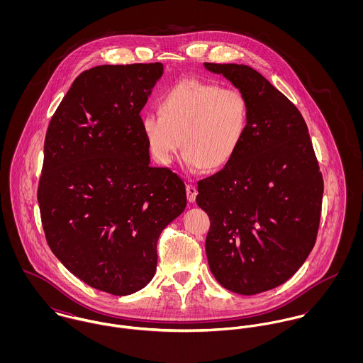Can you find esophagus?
<instances>
[{
	"label": "esophagus",
	"mask_w": 363,
	"mask_h": 363,
	"mask_svg": "<svg viewBox=\"0 0 363 363\" xmlns=\"http://www.w3.org/2000/svg\"><path fill=\"white\" fill-rule=\"evenodd\" d=\"M186 194H187L189 203H194L196 199H197V194H199L197 187L193 186V184H187V186H186Z\"/></svg>",
	"instance_id": "esophagus-1"
}]
</instances>
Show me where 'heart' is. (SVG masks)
I'll return each mask as SVG.
<instances>
[{
	"label": "heart",
	"instance_id": "obj_1",
	"mask_svg": "<svg viewBox=\"0 0 363 363\" xmlns=\"http://www.w3.org/2000/svg\"><path fill=\"white\" fill-rule=\"evenodd\" d=\"M159 111L141 117L150 155L169 166L179 150L191 172L220 169L238 155L249 127V102L236 88L215 82L184 79L160 98Z\"/></svg>",
	"mask_w": 363,
	"mask_h": 363
}]
</instances>
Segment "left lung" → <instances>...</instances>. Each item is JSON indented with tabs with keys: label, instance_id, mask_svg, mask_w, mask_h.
Returning a JSON list of instances; mask_svg holds the SVG:
<instances>
[{
	"label": "left lung",
	"instance_id": "left-lung-1",
	"mask_svg": "<svg viewBox=\"0 0 363 363\" xmlns=\"http://www.w3.org/2000/svg\"><path fill=\"white\" fill-rule=\"evenodd\" d=\"M249 102L245 141L230 163L199 182L197 204L209 216L206 240L215 279L240 295L288 281L315 243L323 176L308 125L284 94L243 64L204 62Z\"/></svg>",
	"mask_w": 363,
	"mask_h": 363
}]
</instances>
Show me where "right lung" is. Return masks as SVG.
I'll return each instance as SVG.
<instances>
[{"label":"right lung","instance_id":"obj_1","mask_svg":"<svg viewBox=\"0 0 363 363\" xmlns=\"http://www.w3.org/2000/svg\"><path fill=\"white\" fill-rule=\"evenodd\" d=\"M162 62L84 71L57 107L38 189L54 256L89 286L116 296L156 271L162 230L186 208L183 180L152 167L140 111Z\"/></svg>","mask_w":363,"mask_h":363}]
</instances>
